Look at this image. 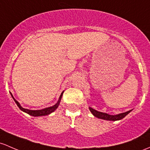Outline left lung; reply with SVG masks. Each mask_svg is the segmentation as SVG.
I'll return each instance as SVG.
<instances>
[{
  "label": "left lung",
  "instance_id": "left-lung-1",
  "mask_svg": "<svg viewBox=\"0 0 150 150\" xmlns=\"http://www.w3.org/2000/svg\"><path fill=\"white\" fill-rule=\"evenodd\" d=\"M90 112L93 113V115L96 117L100 118V119H103V120H112V121H116V120H120L124 118L127 115L129 114V112L132 111L131 110H129V111L125 112L123 113H120L119 115H110L107 114V113H103V112H100L97 111V110L93 109L91 108H89Z\"/></svg>",
  "mask_w": 150,
  "mask_h": 150
}]
</instances>
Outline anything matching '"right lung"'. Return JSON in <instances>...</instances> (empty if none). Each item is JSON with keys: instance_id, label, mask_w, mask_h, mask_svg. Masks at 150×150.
<instances>
[{"instance_id": "right-lung-1", "label": "right lung", "mask_w": 150, "mask_h": 150, "mask_svg": "<svg viewBox=\"0 0 150 150\" xmlns=\"http://www.w3.org/2000/svg\"><path fill=\"white\" fill-rule=\"evenodd\" d=\"M62 94H63V92H62L61 95H60V98H59L58 102H57V103L55 105H53V106H52V107H50V108H45V109H43V110H30L28 109H25V108H22V107L21 106V105L19 104V103L17 101V100H15V98L13 97V95H12L13 99L14 101L16 102V105H18V108L21 110H22V111L28 113V115H32V116L38 117V116H43V115H47L50 114V113L52 112L55 111V110L57 108V107H58L59 104H60V100H61V98H62Z\"/></svg>"}]
</instances>
